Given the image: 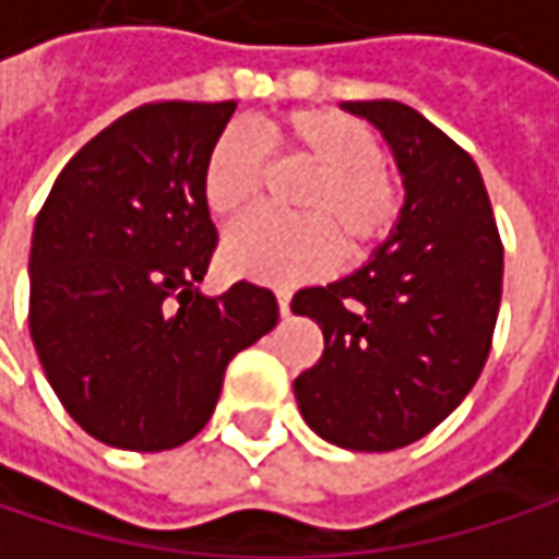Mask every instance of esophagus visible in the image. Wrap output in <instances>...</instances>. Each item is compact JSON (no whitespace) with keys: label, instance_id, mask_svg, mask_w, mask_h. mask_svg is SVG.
<instances>
[{"label":"esophagus","instance_id":"obj_1","mask_svg":"<svg viewBox=\"0 0 559 559\" xmlns=\"http://www.w3.org/2000/svg\"><path fill=\"white\" fill-rule=\"evenodd\" d=\"M275 294H278V310H281V317H287V313H290V290H287V287H278Z\"/></svg>","mask_w":559,"mask_h":559}]
</instances>
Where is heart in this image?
I'll list each match as a JSON object with an SVG mask.
<instances>
[{
	"label": "heart",
	"instance_id": "obj_1",
	"mask_svg": "<svg viewBox=\"0 0 559 559\" xmlns=\"http://www.w3.org/2000/svg\"><path fill=\"white\" fill-rule=\"evenodd\" d=\"M265 142L281 159L310 166L294 194L304 217L252 214L224 239L229 275L259 281H290L323 275L335 259L371 255L393 233L403 191L381 159L378 133L332 108H294L265 121L262 140L229 124L211 146L201 173L204 204L214 217L242 214L265 176Z\"/></svg>",
	"mask_w": 559,
	"mask_h": 559
}]
</instances>
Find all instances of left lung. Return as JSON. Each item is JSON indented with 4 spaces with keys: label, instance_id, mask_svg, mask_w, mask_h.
<instances>
[{
    "label": "left lung",
    "instance_id": "8db88e82",
    "mask_svg": "<svg viewBox=\"0 0 559 559\" xmlns=\"http://www.w3.org/2000/svg\"><path fill=\"white\" fill-rule=\"evenodd\" d=\"M403 176L393 233L352 275L304 287L290 310L323 330L294 381L300 416L348 451H393L444 423L480 378L502 300V242L477 163L403 102H345Z\"/></svg>",
    "mask_w": 559,
    "mask_h": 559
}]
</instances>
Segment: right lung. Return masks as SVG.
<instances>
[{"instance_id":"add662e5","label":"right lung","mask_w":559,"mask_h":559,"mask_svg":"<svg viewBox=\"0 0 559 559\" xmlns=\"http://www.w3.org/2000/svg\"><path fill=\"white\" fill-rule=\"evenodd\" d=\"M236 102H153L92 136L31 236L27 326L63 409L124 451L207 426L236 352L278 323L269 287L201 294L217 229L201 173Z\"/></svg>"}]
</instances>
